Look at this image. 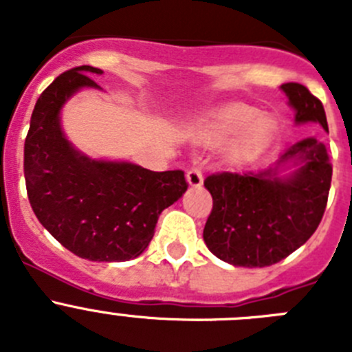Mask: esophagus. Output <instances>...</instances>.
<instances>
[{
	"label": "esophagus",
	"mask_w": 352,
	"mask_h": 352,
	"mask_svg": "<svg viewBox=\"0 0 352 352\" xmlns=\"http://www.w3.org/2000/svg\"><path fill=\"white\" fill-rule=\"evenodd\" d=\"M186 182L194 188H199V186L203 185V170H201V167L194 166L186 170Z\"/></svg>",
	"instance_id": "esophagus-1"
}]
</instances>
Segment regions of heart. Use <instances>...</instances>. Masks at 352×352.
I'll return each mask as SVG.
<instances>
[{
    "mask_svg": "<svg viewBox=\"0 0 352 352\" xmlns=\"http://www.w3.org/2000/svg\"><path fill=\"white\" fill-rule=\"evenodd\" d=\"M270 130L272 125L268 118L241 104L226 105L190 126L192 135L206 144H220L229 139L227 153L232 158H241L256 151L268 139Z\"/></svg>",
    "mask_w": 352,
    "mask_h": 352,
    "instance_id": "b5f03b06",
    "label": "heart"
}]
</instances>
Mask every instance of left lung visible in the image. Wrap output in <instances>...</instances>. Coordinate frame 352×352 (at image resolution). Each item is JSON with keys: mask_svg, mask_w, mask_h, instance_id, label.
Masks as SVG:
<instances>
[{"mask_svg": "<svg viewBox=\"0 0 352 352\" xmlns=\"http://www.w3.org/2000/svg\"><path fill=\"white\" fill-rule=\"evenodd\" d=\"M294 123H319L328 132L321 100L298 82L280 86ZM333 167L326 146L307 138L287 148L268 169L220 173L204 179L213 197L204 243L211 254L243 268L285 259L316 232L324 214Z\"/></svg>", "mask_w": 352, "mask_h": 352, "instance_id": "obj_1", "label": "left lung"}]
</instances>
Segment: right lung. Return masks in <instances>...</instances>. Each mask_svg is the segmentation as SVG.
<instances>
[{"mask_svg": "<svg viewBox=\"0 0 352 352\" xmlns=\"http://www.w3.org/2000/svg\"><path fill=\"white\" fill-rule=\"evenodd\" d=\"M82 65L49 84L36 100L24 142V178L36 219L65 248L98 263L135 259L160 213L186 192L179 169L153 173L126 160L91 158L67 139L61 111L80 89H102Z\"/></svg>", "mask_w": 352, "mask_h": 352, "instance_id": "obj_1", "label": "right lung"}]
</instances>
